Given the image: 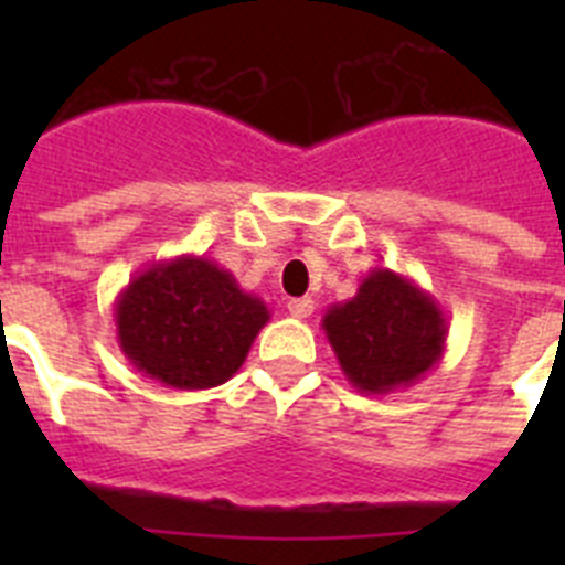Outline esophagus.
<instances>
[{
	"mask_svg": "<svg viewBox=\"0 0 565 565\" xmlns=\"http://www.w3.org/2000/svg\"><path fill=\"white\" fill-rule=\"evenodd\" d=\"M288 311H291V317L297 319H308L313 313V299L311 297H297L288 302Z\"/></svg>",
	"mask_w": 565,
	"mask_h": 565,
	"instance_id": "esophagus-1",
	"label": "esophagus"
}]
</instances>
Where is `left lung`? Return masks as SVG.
I'll list each match as a JSON object with an SVG mask.
<instances>
[{
  "label": "left lung",
  "mask_w": 565,
  "mask_h": 565,
  "mask_svg": "<svg viewBox=\"0 0 565 565\" xmlns=\"http://www.w3.org/2000/svg\"><path fill=\"white\" fill-rule=\"evenodd\" d=\"M322 331L344 379L367 396H384L411 387L441 362L450 328L436 297L416 279L373 268L356 297L328 308Z\"/></svg>",
  "instance_id": "left-lung-1"
}]
</instances>
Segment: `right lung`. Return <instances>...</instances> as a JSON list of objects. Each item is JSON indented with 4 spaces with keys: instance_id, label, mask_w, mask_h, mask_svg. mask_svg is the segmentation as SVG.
Returning a JSON list of instances; mask_svg holds the SVG:
<instances>
[{
    "instance_id": "1",
    "label": "right lung",
    "mask_w": 565,
    "mask_h": 565,
    "mask_svg": "<svg viewBox=\"0 0 565 565\" xmlns=\"http://www.w3.org/2000/svg\"><path fill=\"white\" fill-rule=\"evenodd\" d=\"M271 319L214 259H158L115 297V339L132 367L174 391H206L243 367Z\"/></svg>"
}]
</instances>
